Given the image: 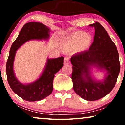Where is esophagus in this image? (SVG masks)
<instances>
[{
  "instance_id": "esophagus-1",
  "label": "esophagus",
  "mask_w": 125,
  "mask_h": 125,
  "mask_svg": "<svg viewBox=\"0 0 125 125\" xmlns=\"http://www.w3.org/2000/svg\"><path fill=\"white\" fill-rule=\"evenodd\" d=\"M69 59L68 57H65L64 59V64H65V65H67V64H69Z\"/></svg>"
}]
</instances>
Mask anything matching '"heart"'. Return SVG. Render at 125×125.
Instances as JSON below:
<instances>
[{
	"mask_svg": "<svg viewBox=\"0 0 125 125\" xmlns=\"http://www.w3.org/2000/svg\"><path fill=\"white\" fill-rule=\"evenodd\" d=\"M92 36L83 31H77L72 33L63 42L65 48L70 49L78 46L81 44L83 49L87 48L92 42Z\"/></svg>",
	"mask_w": 125,
	"mask_h": 125,
	"instance_id": "obj_1",
	"label": "heart"
}]
</instances>
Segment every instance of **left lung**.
<instances>
[{"mask_svg": "<svg viewBox=\"0 0 125 125\" xmlns=\"http://www.w3.org/2000/svg\"><path fill=\"white\" fill-rule=\"evenodd\" d=\"M89 26L95 30L94 42L89 50L71 57V77L74 92L82 98L93 101L112 91L116 83L120 66L116 46L105 29L98 22ZM93 68L105 72L103 80L93 77Z\"/></svg>", "mask_w": 125, "mask_h": 125, "instance_id": "left-lung-1", "label": "left lung"}]
</instances>
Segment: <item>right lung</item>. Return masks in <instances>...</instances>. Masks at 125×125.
Returning a JSON list of instances; mask_svg holds the SVG:
<instances>
[{
  "label": "right lung",
  "instance_id": "obj_1",
  "mask_svg": "<svg viewBox=\"0 0 125 125\" xmlns=\"http://www.w3.org/2000/svg\"><path fill=\"white\" fill-rule=\"evenodd\" d=\"M51 31L49 28L41 23H27L23 26L10 49L6 67L8 83L16 94L27 101H39L51 94L53 89L54 75L63 66L64 58H48L40 76L32 82L23 83L16 76L13 69L16 51L29 41H48Z\"/></svg>",
  "mask_w": 125,
  "mask_h": 125
}]
</instances>
